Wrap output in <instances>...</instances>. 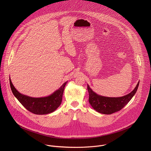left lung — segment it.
I'll use <instances>...</instances> for the list:
<instances>
[{
    "instance_id": "obj_1",
    "label": "left lung",
    "mask_w": 151,
    "mask_h": 151,
    "mask_svg": "<svg viewBox=\"0 0 151 151\" xmlns=\"http://www.w3.org/2000/svg\"><path fill=\"white\" fill-rule=\"evenodd\" d=\"M139 85V81L132 92L121 97H107L99 96L93 92L88 85L89 103L93 109L99 113L106 115L114 114L121 110L130 101L136 93Z\"/></svg>"
}]
</instances>
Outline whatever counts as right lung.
<instances>
[{
  "label": "right lung",
  "instance_id": "obj_1",
  "mask_svg": "<svg viewBox=\"0 0 151 151\" xmlns=\"http://www.w3.org/2000/svg\"><path fill=\"white\" fill-rule=\"evenodd\" d=\"M11 90L25 108L30 112L36 115H45L55 111L61 103L62 96L64 87L67 82H64L61 87L50 96L41 98H33L19 93L14 87L9 79Z\"/></svg>",
  "mask_w": 151,
  "mask_h": 151
}]
</instances>
